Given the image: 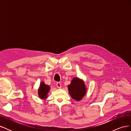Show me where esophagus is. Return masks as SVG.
Here are the masks:
<instances>
[{"label":"esophagus","mask_w":131,"mask_h":131,"mask_svg":"<svg viewBox=\"0 0 131 131\" xmlns=\"http://www.w3.org/2000/svg\"><path fill=\"white\" fill-rule=\"evenodd\" d=\"M56 85H57L58 88H61V84L59 82H57L56 83Z\"/></svg>","instance_id":"esophagus-1"}]
</instances>
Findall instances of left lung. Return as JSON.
Wrapping results in <instances>:
<instances>
[{"mask_svg": "<svg viewBox=\"0 0 131 131\" xmlns=\"http://www.w3.org/2000/svg\"><path fill=\"white\" fill-rule=\"evenodd\" d=\"M68 87L69 94L75 100L80 101L86 93L84 81L77 78H74Z\"/></svg>", "mask_w": 131, "mask_h": 131, "instance_id": "8db88e82", "label": "left lung"}]
</instances>
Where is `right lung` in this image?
Returning <instances> with one entry per match:
<instances>
[{"mask_svg": "<svg viewBox=\"0 0 131 131\" xmlns=\"http://www.w3.org/2000/svg\"><path fill=\"white\" fill-rule=\"evenodd\" d=\"M50 90V87L45 85L43 82H42L39 89V96L41 99H46L47 94Z\"/></svg>", "mask_w": 131, "mask_h": 131, "instance_id": "obj_1", "label": "right lung"}]
</instances>
